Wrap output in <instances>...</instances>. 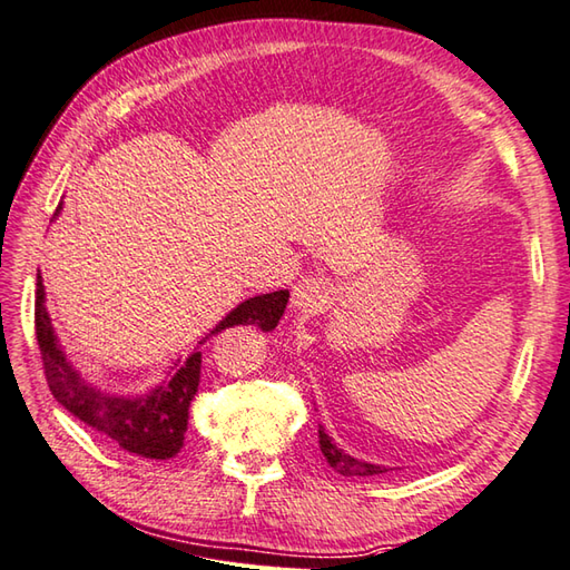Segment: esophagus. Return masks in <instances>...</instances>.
<instances>
[{
	"mask_svg": "<svg viewBox=\"0 0 570 570\" xmlns=\"http://www.w3.org/2000/svg\"><path fill=\"white\" fill-rule=\"evenodd\" d=\"M331 296H333V284L328 278H321V276L301 278L292 292V304L296 311H301V314L314 316V314H321V311L331 304Z\"/></svg>",
	"mask_w": 570,
	"mask_h": 570,
	"instance_id": "obj_1",
	"label": "esophagus"
}]
</instances>
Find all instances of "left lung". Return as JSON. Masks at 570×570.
<instances>
[{
    "label": "left lung",
    "instance_id": "obj_1",
    "mask_svg": "<svg viewBox=\"0 0 570 570\" xmlns=\"http://www.w3.org/2000/svg\"><path fill=\"white\" fill-rule=\"evenodd\" d=\"M318 444H321L323 456H326V462H328L338 474H343V476H373V474L387 472L385 466H381V464L361 462V460H355V456H351V454H345L343 450H338L336 444H333V440L328 438V434L323 432V428H318Z\"/></svg>",
    "mask_w": 570,
    "mask_h": 570
}]
</instances>
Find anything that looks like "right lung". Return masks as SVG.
I'll list each match as a JSON object with an SVG mask.
<instances>
[{
    "mask_svg": "<svg viewBox=\"0 0 570 570\" xmlns=\"http://www.w3.org/2000/svg\"><path fill=\"white\" fill-rule=\"evenodd\" d=\"M61 205L56 207V215ZM53 215V217H56ZM41 274H37V301H33V326L41 351L43 373L51 395L71 412L73 417L86 422L88 428L114 440L120 450L148 456V460H170L180 452L187 432L189 403L197 393L199 371H203V353L195 351L189 358L175 367V373L163 381L148 395L140 397H116L100 393L98 387L86 383L81 373L66 361L61 343L56 341L49 311L43 306ZM288 301V292L262 294L247 298L244 304L222 318L209 336L232 326H256L262 331H274L282 318ZM207 336V338H209Z\"/></svg>",
    "mask_w": 570,
    "mask_h": 570,
    "instance_id": "right-lung-1",
    "label": "right lung"
}]
</instances>
